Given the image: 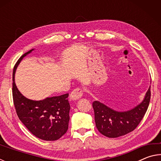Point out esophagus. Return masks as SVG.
Listing matches in <instances>:
<instances>
[{"mask_svg":"<svg viewBox=\"0 0 161 161\" xmlns=\"http://www.w3.org/2000/svg\"><path fill=\"white\" fill-rule=\"evenodd\" d=\"M83 91L81 89H75L72 92V93L70 94L69 98L71 100L76 101L80 99V98L82 97Z\"/></svg>","mask_w":161,"mask_h":161,"instance_id":"obj_1","label":"esophagus"}]
</instances>
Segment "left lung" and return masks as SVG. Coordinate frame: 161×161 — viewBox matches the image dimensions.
<instances>
[{
    "mask_svg": "<svg viewBox=\"0 0 161 161\" xmlns=\"http://www.w3.org/2000/svg\"><path fill=\"white\" fill-rule=\"evenodd\" d=\"M151 86L141 102L127 111H116L99 101L92 103L99 131L108 138H117L133 131L142 120L151 99Z\"/></svg>",
    "mask_w": 161,
    "mask_h": 161,
    "instance_id": "obj_1",
    "label": "left lung"
}]
</instances>
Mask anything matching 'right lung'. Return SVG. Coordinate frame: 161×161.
<instances>
[{
	"label": "right lung",
	"instance_id": "add662e5",
	"mask_svg": "<svg viewBox=\"0 0 161 161\" xmlns=\"http://www.w3.org/2000/svg\"><path fill=\"white\" fill-rule=\"evenodd\" d=\"M32 49L22 55L15 64L13 73V98L19 119L32 134L44 141H56L68 129L70 105L69 94L32 100L23 96L15 82L17 67L23 59L31 53Z\"/></svg>",
	"mask_w": 161,
	"mask_h": 161
}]
</instances>
